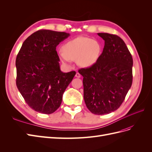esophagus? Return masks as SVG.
I'll list each match as a JSON object with an SVG mask.
<instances>
[{
    "label": "esophagus",
    "mask_w": 152,
    "mask_h": 152,
    "mask_svg": "<svg viewBox=\"0 0 152 152\" xmlns=\"http://www.w3.org/2000/svg\"><path fill=\"white\" fill-rule=\"evenodd\" d=\"M80 73H79V72H77V73H76V74H75V77H77V78H80Z\"/></svg>",
    "instance_id": "1"
}]
</instances>
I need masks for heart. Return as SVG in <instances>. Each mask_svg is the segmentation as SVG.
<instances>
[{"label":"heart","instance_id":"b5f03b06","mask_svg":"<svg viewBox=\"0 0 152 152\" xmlns=\"http://www.w3.org/2000/svg\"><path fill=\"white\" fill-rule=\"evenodd\" d=\"M102 49V45L97 40L79 37L66 42L58 54L65 65H68L72 60H76L80 66L89 67L98 61Z\"/></svg>","mask_w":152,"mask_h":152}]
</instances>
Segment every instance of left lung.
<instances>
[{
	"instance_id": "1",
	"label": "left lung",
	"mask_w": 152,
	"mask_h": 152,
	"mask_svg": "<svg viewBox=\"0 0 152 152\" xmlns=\"http://www.w3.org/2000/svg\"><path fill=\"white\" fill-rule=\"evenodd\" d=\"M104 40L99 59L80 68L84 99L89 111L104 115L115 111L123 103L132 83L133 60L124 40L116 35L98 33Z\"/></svg>"
}]
</instances>
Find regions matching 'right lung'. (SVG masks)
Masks as SVG:
<instances>
[{"label":"right lung","mask_w":152,"mask_h":152,"mask_svg":"<svg viewBox=\"0 0 152 152\" xmlns=\"http://www.w3.org/2000/svg\"><path fill=\"white\" fill-rule=\"evenodd\" d=\"M68 36L65 32L38 30L24 41L17 55V87L27 104L36 112L50 114L56 111L76 74L75 71H61L56 50Z\"/></svg>","instance_id":"1"}]
</instances>
